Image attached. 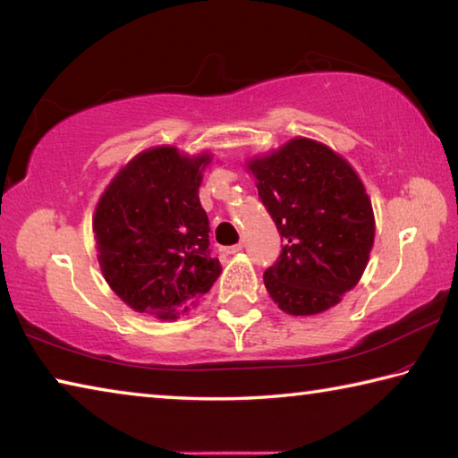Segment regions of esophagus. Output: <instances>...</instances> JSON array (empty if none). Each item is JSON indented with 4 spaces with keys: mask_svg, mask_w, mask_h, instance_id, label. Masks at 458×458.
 <instances>
[{
    "mask_svg": "<svg viewBox=\"0 0 458 458\" xmlns=\"http://www.w3.org/2000/svg\"><path fill=\"white\" fill-rule=\"evenodd\" d=\"M244 248V244L242 242H238V244H234V246H228L226 248V254H236V252H240Z\"/></svg>",
    "mask_w": 458,
    "mask_h": 458,
    "instance_id": "obj_1",
    "label": "esophagus"
}]
</instances>
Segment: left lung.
<instances>
[{"label": "left lung", "mask_w": 458, "mask_h": 458, "mask_svg": "<svg viewBox=\"0 0 458 458\" xmlns=\"http://www.w3.org/2000/svg\"><path fill=\"white\" fill-rule=\"evenodd\" d=\"M246 168L284 246L264 272L280 310L312 316L343 301L369 264L374 214L359 174L310 138H294L252 157Z\"/></svg>", "instance_id": "1"}]
</instances>
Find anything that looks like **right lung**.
Wrapping results in <instances>:
<instances>
[{"instance_id":"add662e5","label":"right lung","mask_w":458,"mask_h":458,"mask_svg":"<svg viewBox=\"0 0 458 458\" xmlns=\"http://www.w3.org/2000/svg\"><path fill=\"white\" fill-rule=\"evenodd\" d=\"M212 156L174 146L140 152L115 174L94 214L98 262L130 309L160 320L188 312L220 276L198 198Z\"/></svg>"}]
</instances>
